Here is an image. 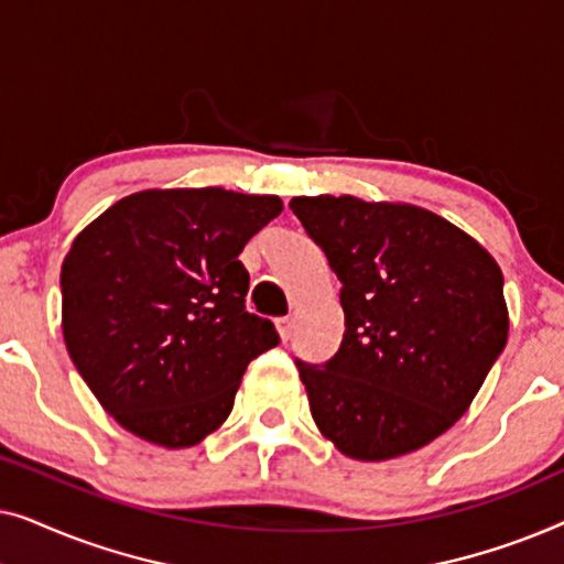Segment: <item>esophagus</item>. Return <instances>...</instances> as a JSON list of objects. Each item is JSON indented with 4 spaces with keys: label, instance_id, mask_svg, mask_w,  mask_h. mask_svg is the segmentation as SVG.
I'll list each match as a JSON object with an SVG mask.
<instances>
[{
    "label": "esophagus",
    "instance_id": "esophagus-1",
    "mask_svg": "<svg viewBox=\"0 0 564 564\" xmlns=\"http://www.w3.org/2000/svg\"><path fill=\"white\" fill-rule=\"evenodd\" d=\"M292 326H295V321H292L290 315H288V318H280V321H276V334H280L282 341H290V336H292Z\"/></svg>",
    "mask_w": 564,
    "mask_h": 564
}]
</instances>
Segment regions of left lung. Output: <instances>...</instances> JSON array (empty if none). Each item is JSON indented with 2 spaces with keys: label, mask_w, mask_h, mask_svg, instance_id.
Instances as JSON below:
<instances>
[{
  "label": "left lung",
  "mask_w": 564,
  "mask_h": 564,
  "mask_svg": "<svg viewBox=\"0 0 564 564\" xmlns=\"http://www.w3.org/2000/svg\"><path fill=\"white\" fill-rule=\"evenodd\" d=\"M336 272L344 338L297 361L315 426L359 462L403 457L467 413L508 341L503 272L426 207L351 195L292 197Z\"/></svg>",
  "instance_id": "8db88e82"
}]
</instances>
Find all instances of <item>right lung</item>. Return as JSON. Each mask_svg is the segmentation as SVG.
I'll return each instance as SVG.
<instances>
[{
  "instance_id": "right-lung-1",
  "label": "right lung",
  "mask_w": 564,
  "mask_h": 564,
  "mask_svg": "<svg viewBox=\"0 0 564 564\" xmlns=\"http://www.w3.org/2000/svg\"><path fill=\"white\" fill-rule=\"evenodd\" d=\"M276 195L143 189L74 238L61 264L68 357L122 429L187 449L223 426L251 359L280 344L246 313L238 253L282 213Z\"/></svg>"
}]
</instances>
